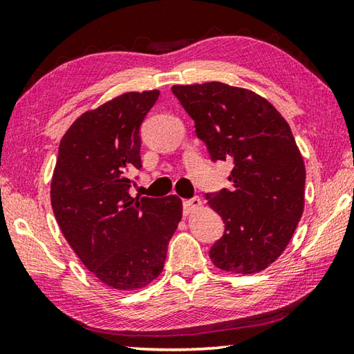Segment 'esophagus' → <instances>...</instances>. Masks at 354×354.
Returning <instances> with one entry per match:
<instances>
[{"instance_id":"esophagus-1","label":"esophagus","mask_w":354,"mask_h":354,"mask_svg":"<svg viewBox=\"0 0 354 354\" xmlns=\"http://www.w3.org/2000/svg\"><path fill=\"white\" fill-rule=\"evenodd\" d=\"M183 206H184V214L189 215L192 212L198 211V209L201 207V200L198 198V196H195V198H192V200H184Z\"/></svg>"}]
</instances>
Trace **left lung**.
I'll list each match as a JSON object with an SVG mask.
<instances>
[{
	"label": "left lung",
	"mask_w": 354,
	"mask_h": 354,
	"mask_svg": "<svg viewBox=\"0 0 354 354\" xmlns=\"http://www.w3.org/2000/svg\"><path fill=\"white\" fill-rule=\"evenodd\" d=\"M171 91L211 159L234 164L231 190L207 195L225 223L209 251L212 263L230 273L266 270L289 245L304 209L306 169L289 123L250 88L212 81Z\"/></svg>",
	"instance_id": "obj_1"
}]
</instances>
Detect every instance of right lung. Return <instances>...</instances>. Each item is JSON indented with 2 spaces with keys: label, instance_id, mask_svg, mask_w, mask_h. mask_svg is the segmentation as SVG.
I'll return each mask as SVG.
<instances>
[{
  "label": "right lung",
  "instance_id": "obj_1",
  "mask_svg": "<svg viewBox=\"0 0 354 354\" xmlns=\"http://www.w3.org/2000/svg\"><path fill=\"white\" fill-rule=\"evenodd\" d=\"M159 91L124 92L77 117L64 134L51 178V206L71 250L115 290L145 287L162 272L183 201L133 198L139 128Z\"/></svg>",
  "mask_w": 354,
  "mask_h": 354
}]
</instances>
